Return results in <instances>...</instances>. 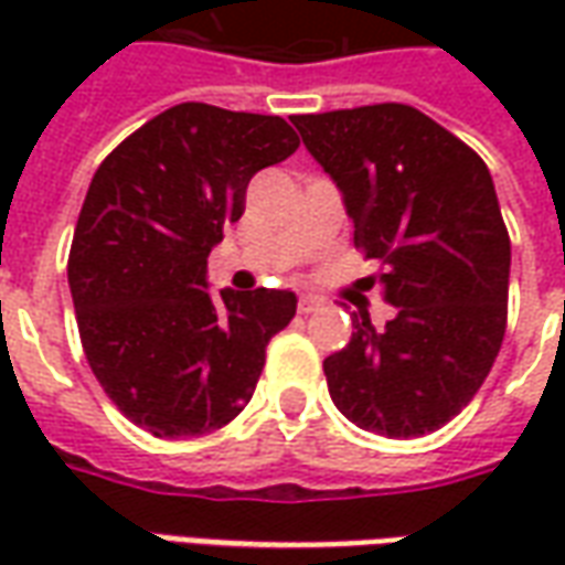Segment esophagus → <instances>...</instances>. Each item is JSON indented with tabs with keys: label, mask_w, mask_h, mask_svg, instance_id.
Instances as JSON below:
<instances>
[{
	"label": "esophagus",
	"mask_w": 565,
	"mask_h": 565,
	"mask_svg": "<svg viewBox=\"0 0 565 565\" xmlns=\"http://www.w3.org/2000/svg\"><path fill=\"white\" fill-rule=\"evenodd\" d=\"M323 308V299L320 296H299V315H311V311H318Z\"/></svg>",
	"instance_id": "1"
}]
</instances>
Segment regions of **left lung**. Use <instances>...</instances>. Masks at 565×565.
Here are the masks:
<instances>
[{"label":"left lung","mask_w":565,"mask_h":565,"mask_svg":"<svg viewBox=\"0 0 565 565\" xmlns=\"http://www.w3.org/2000/svg\"><path fill=\"white\" fill-rule=\"evenodd\" d=\"M339 184L354 245L381 271L396 318L323 360L335 408L387 438H417L472 403L509 318L511 242L484 160L403 103L294 117Z\"/></svg>","instance_id":"8db88e82"}]
</instances>
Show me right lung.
I'll return each instance as SVG.
<instances>
[{"mask_svg":"<svg viewBox=\"0 0 565 565\" xmlns=\"http://www.w3.org/2000/svg\"><path fill=\"white\" fill-rule=\"evenodd\" d=\"M299 148L275 115L181 103L96 169L68 250L81 344L108 399L157 438H193L254 396L266 344L296 315L290 290L209 294L223 226L250 178Z\"/></svg>","mask_w":565,"mask_h":565,"instance_id":"1","label":"right lung"}]
</instances>
